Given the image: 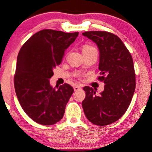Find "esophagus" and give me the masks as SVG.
Instances as JSON below:
<instances>
[{
    "label": "esophagus",
    "mask_w": 152,
    "mask_h": 152,
    "mask_svg": "<svg viewBox=\"0 0 152 152\" xmlns=\"http://www.w3.org/2000/svg\"><path fill=\"white\" fill-rule=\"evenodd\" d=\"M81 86H79V85H77V84H76V85H74V86H73V89H74V91H78V90H79V89H81Z\"/></svg>",
    "instance_id": "obj_1"
}]
</instances>
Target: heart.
Segmentation results:
<instances>
[{
    "label": "heart",
    "instance_id": "1",
    "mask_svg": "<svg viewBox=\"0 0 152 152\" xmlns=\"http://www.w3.org/2000/svg\"><path fill=\"white\" fill-rule=\"evenodd\" d=\"M92 49H94V47L89 45H83L82 47V52L87 51V50H92Z\"/></svg>",
    "mask_w": 152,
    "mask_h": 152
}]
</instances>
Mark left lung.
Listing matches in <instances>:
<instances>
[{
    "label": "left lung",
    "instance_id": "obj_1",
    "mask_svg": "<svg viewBox=\"0 0 152 152\" xmlns=\"http://www.w3.org/2000/svg\"><path fill=\"white\" fill-rule=\"evenodd\" d=\"M96 43L99 51L98 79L105 84L104 91L96 94V89L84 86L86 97L82 107L86 118L96 126L110 125L119 120L131 104L136 88L133 58L123 42L107 31L82 33Z\"/></svg>",
    "mask_w": 152,
    "mask_h": 152
}]
</instances>
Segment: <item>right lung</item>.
<instances>
[{
    "label": "right lung",
    "instance_id": "1",
    "mask_svg": "<svg viewBox=\"0 0 152 152\" xmlns=\"http://www.w3.org/2000/svg\"><path fill=\"white\" fill-rule=\"evenodd\" d=\"M78 35L79 32L43 29L21 47L14 76L15 91L22 109L34 122L50 126L62 119L73 89L68 84L53 88L50 79Z\"/></svg>",
    "mask_w": 152,
    "mask_h": 152
}]
</instances>
